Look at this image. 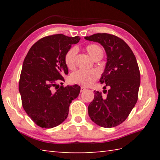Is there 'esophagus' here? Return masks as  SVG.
<instances>
[{
  "label": "esophagus",
  "mask_w": 160,
  "mask_h": 160,
  "mask_svg": "<svg viewBox=\"0 0 160 160\" xmlns=\"http://www.w3.org/2000/svg\"><path fill=\"white\" fill-rule=\"evenodd\" d=\"M85 90H86V88H85V87H81V88H80V92H84Z\"/></svg>",
  "instance_id": "esophagus-1"
}]
</instances>
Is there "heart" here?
Masks as SVG:
<instances>
[{
  "label": "heart",
  "mask_w": 160,
  "mask_h": 160,
  "mask_svg": "<svg viewBox=\"0 0 160 160\" xmlns=\"http://www.w3.org/2000/svg\"><path fill=\"white\" fill-rule=\"evenodd\" d=\"M86 51L94 60L101 59L104 55V51L99 45L97 44H90L86 46ZM77 48L72 47L66 51L64 56V62L67 68L72 70L75 68V56L77 54ZM99 77V73L97 70H79L74 72L70 75V81L72 83L88 87L92 85Z\"/></svg>",
  "instance_id": "heart-1"
}]
</instances>
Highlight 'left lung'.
<instances>
[{
    "instance_id": "obj_1",
    "label": "left lung",
    "mask_w": 160,
    "mask_h": 160,
    "mask_svg": "<svg viewBox=\"0 0 160 160\" xmlns=\"http://www.w3.org/2000/svg\"><path fill=\"white\" fill-rule=\"evenodd\" d=\"M85 39L101 44L107 55V62L100 82L105 83L102 92L94 91L88 107L91 120L104 128H112L128 118L138 98L140 73L131 48L121 38L107 33H97ZM109 90L105 91L106 87Z\"/></svg>"
}]
</instances>
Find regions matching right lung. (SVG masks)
I'll use <instances>...</instances> for the list:
<instances>
[{"instance_id":"obj_1","label":"right lung","mask_w":160,"mask_h":160,"mask_svg":"<svg viewBox=\"0 0 160 160\" xmlns=\"http://www.w3.org/2000/svg\"><path fill=\"white\" fill-rule=\"evenodd\" d=\"M80 39L78 36L62 34L43 37L33 44L24 60L19 82L22 104L41 128H51L63 123L72 100L79 95L80 88L77 85L56 86L64 81L63 75L68 74L65 53ZM54 86L58 89L56 92L52 91Z\"/></svg>"}]
</instances>
